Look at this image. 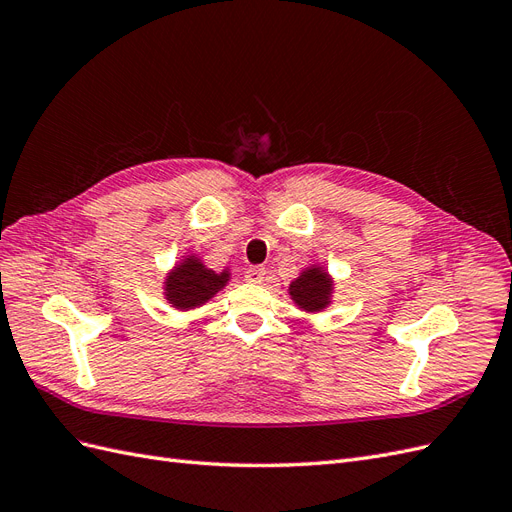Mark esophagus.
I'll return each instance as SVG.
<instances>
[{"label": "esophagus", "instance_id": "34e87169", "mask_svg": "<svg viewBox=\"0 0 512 512\" xmlns=\"http://www.w3.org/2000/svg\"><path fill=\"white\" fill-rule=\"evenodd\" d=\"M265 275H267L265 267H250L245 271V282L247 284H262L265 282Z\"/></svg>", "mask_w": 512, "mask_h": 512}]
</instances>
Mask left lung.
Segmentation results:
<instances>
[{"label":"left lung","mask_w":512,"mask_h":512,"mask_svg":"<svg viewBox=\"0 0 512 512\" xmlns=\"http://www.w3.org/2000/svg\"><path fill=\"white\" fill-rule=\"evenodd\" d=\"M333 290H335L333 277L320 265L303 269L297 280L290 282L288 286L290 299L307 314H318L322 309H327L333 299Z\"/></svg>","instance_id":"1"}]
</instances>
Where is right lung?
I'll return each instance as SVG.
<instances>
[{"label":"right lung","instance_id":"right-lung-1","mask_svg":"<svg viewBox=\"0 0 512 512\" xmlns=\"http://www.w3.org/2000/svg\"><path fill=\"white\" fill-rule=\"evenodd\" d=\"M228 280L230 269L213 271L200 260V256L188 254L166 273L164 299L181 312H188V309H196L213 299Z\"/></svg>","mask_w":512,"mask_h":512}]
</instances>
